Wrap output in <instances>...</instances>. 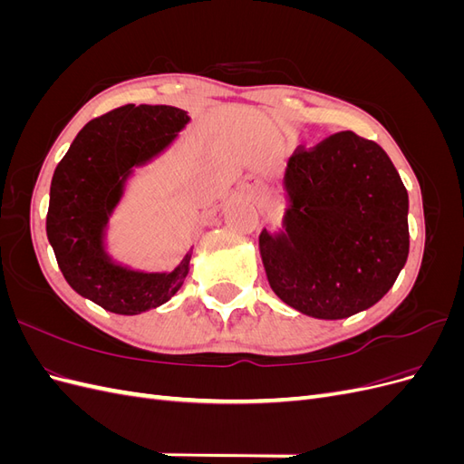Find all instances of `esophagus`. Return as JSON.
Returning a JSON list of instances; mask_svg holds the SVG:
<instances>
[{
    "instance_id": "1",
    "label": "esophagus",
    "mask_w": 464,
    "mask_h": 464,
    "mask_svg": "<svg viewBox=\"0 0 464 464\" xmlns=\"http://www.w3.org/2000/svg\"><path fill=\"white\" fill-rule=\"evenodd\" d=\"M242 186H244V189H246L247 193H259V189H261V186H259V181H257L256 178H251V176L244 178V181H242Z\"/></svg>"
}]
</instances>
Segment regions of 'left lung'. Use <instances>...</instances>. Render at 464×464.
I'll return each mask as SVG.
<instances>
[{"instance_id":"8db88e82","label":"left lung","mask_w":464,"mask_h":464,"mask_svg":"<svg viewBox=\"0 0 464 464\" xmlns=\"http://www.w3.org/2000/svg\"><path fill=\"white\" fill-rule=\"evenodd\" d=\"M280 227L259 254L276 296L315 319L375 305L409 257V193L387 152L353 131L288 159Z\"/></svg>"}]
</instances>
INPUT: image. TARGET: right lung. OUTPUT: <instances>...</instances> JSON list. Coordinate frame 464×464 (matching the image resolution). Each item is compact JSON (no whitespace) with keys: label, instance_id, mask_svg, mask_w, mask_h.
I'll list each match as a JSON object with an SVG mask.
<instances>
[{"label":"right lung","instance_id":"obj_1","mask_svg":"<svg viewBox=\"0 0 464 464\" xmlns=\"http://www.w3.org/2000/svg\"><path fill=\"white\" fill-rule=\"evenodd\" d=\"M191 121L176 106L128 104L89 121L50 186L48 242L82 298L106 312L137 315L170 300L189 273V254L172 271H141L110 254L108 228L139 168L170 149Z\"/></svg>","mask_w":464,"mask_h":464}]
</instances>
